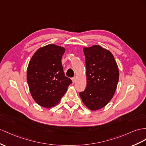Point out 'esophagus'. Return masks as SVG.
<instances>
[{
    "instance_id": "obj_1",
    "label": "esophagus",
    "mask_w": 146,
    "mask_h": 146,
    "mask_svg": "<svg viewBox=\"0 0 146 146\" xmlns=\"http://www.w3.org/2000/svg\"><path fill=\"white\" fill-rule=\"evenodd\" d=\"M72 80L73 83H74V82L76 81V78H75V77H73V78H72Z\"/></svg>"
}]
</instances>
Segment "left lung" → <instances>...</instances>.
I'll return each instance as SVG.
<instances>
[{"instance_id":"obj_1","label":"left lung","mask_w":146,"mask_h":146,"mask_svg":"<svg viewBox=\"0 0 146 146\" xmlns=\"http://www.w3.org/2000/svg\"><path fill=\"white\" fill-rule=\"evenodd\" d=\"M83 51L87 85L80 96L88 109L99 110L113 98L119 79L118 68L111 52L100 46L84 48Z\"/></svg>"}]
</instances>
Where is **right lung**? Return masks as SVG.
Returning a JSON list of instances; mask_svg holds the SVG:
<instances>
[{"mask_svg":"<svg viewBox=\"0 0 146 146\" xmlns=\"http://www.w3.org/2000/svg\"><path fill=\"white\" fill-rule=\"evenodd\" d=\"M65 50L55 44L41 47L33 55L27 69V81L33 99L39 106L57 105L72 81L66 77L62 64Z\"/></svg>","mask_w":146,"mask_h":146,"instance_id":"add662e5","label":"right lung"}]
</instances>
